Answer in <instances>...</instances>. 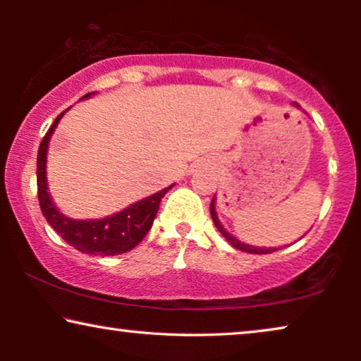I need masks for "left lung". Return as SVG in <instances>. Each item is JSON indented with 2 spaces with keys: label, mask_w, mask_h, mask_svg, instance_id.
I'll use <instances>...</instances> for the list:
<instances>
[{
  "label": "left lung",
  "mask_w": 361,
  "mask_h": 361,
  "mask_svg": "<svg viewBox=\"0 0 361 361\" xmlns=\"http://www.w3.org/2000/svg\"><path fill=\"white\" fill-rule=\"evenodd\" d=\"M294 105L299 106L298 103H294ZM210 215H212V220H214V224H215L216 228H219L220 233L225 236L226 241H228V243H230L231 246H233V248L240 250V251H245V253H251V255H266V253H274V251H278L276 248H258V246L241 243V241L236 240L233 235H230L228 231H226V230L224 228V225L220 224L219 216H216V212H215V199L212 200V204H210Z\"/></svg>",
  "instance_id": "1"
}]
</instances>
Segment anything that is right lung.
I'll return each instance as SVG.
<instances>
[{
    "label": "right lung",
    "mask_w": 361,
    "mask_h": 361,
    "mask_svg": "<svg viewBox=\"0 0 361 361\" xmlns=\"http://www.w3.org/2000/svg\"><path fill=\"white\" fill-rule=\"evenodd\" d=\"M92 95L93 93H87L82 98H88ZM63 113L66 111H62L54 120L52 126L49 128L46 136L42 137L37 151V197L42 215L46 216L47 224L68 245L82 251V253L98 256H115L126 253V251L135 248L137 243H141V240L151 230L161 199L166 195L167 190L172 189V185L126 207L125 210L118 212L115 215L106 216V219L73 220L61 214L57 207L54 205L51 194L47 190L46 159L49 140H51L52 133L59 125V121H61Z\"/></svg>",
    "instance_id": "obj_1"
}]
</instances>
